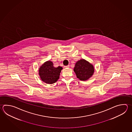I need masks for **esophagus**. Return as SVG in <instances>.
<instances>
[{
	"instance_id": "obj_1",
	"label": "esophagus",
	"mask_w": 132,
	"mask_h": 132,
	"mask_svg": "<svg viewBox=\"0 0 132 132\" xmlns=\"http://www.w3.org/2000/svg\"><path fill=\"white\" fill-rule=\"evenodd\" d=\"M64 68H69L70 67V66L69 65H67V66H64Z\"/></svg>"
}]
</instances>
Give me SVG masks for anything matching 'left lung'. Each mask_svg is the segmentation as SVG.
<instances>
[{
	"instance_id": "8db88e82",
	"label": "left lung",
	"mask_w": 132,
	"mask_h": 132,
	"mask_svg": "<svg viewBox=\"0 0 132 132\" xmlns=\"http://www.w3.org/2000/svg\"><path fill=\"white\" fill-rule=\"evenodd\" d=\"M93 65L84 59H81L76 63L74 71L77 77L81 81H86L90 78L94 73Z\"/></svg>"
}]
</instances>
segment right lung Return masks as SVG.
I'll return each instance as SVG.
<instances>
[{"instance_id": "add662e5", "label": "right lung", "mask_w": 132, "mask_h": 132, "mask_svg": "<svg viewBox=\"0 0 132 132\" xmlns=\"http://www.w3.org/2000/svg\"><path fill=\"white\" fill-rule=\"evenodd\" d=\"M62 68L60 66L54 67L53 63L48 61L41 65L39 69V75L41 79L46 83H54L59 78Z\"/></svg>"}]
</instances>
